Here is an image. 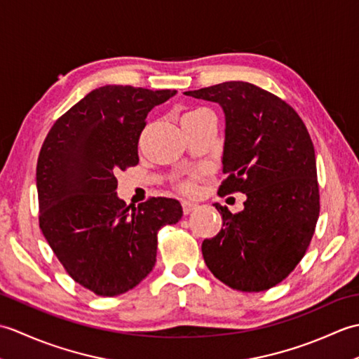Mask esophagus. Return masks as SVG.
Listing matches in <instances>:
<instances>
[{
	"label": "esophagus",
	"instance_id": "1",
	"mask_svg": "<svg viewBox=\"0 0 359 359\" xmlns=\"http://www.w3.org/2000/svg\"><path fill=\"white\" fill-rule=\"evenodd\" d=\"M182 207H184L185 215H189V212L194 211L197 207H199V205H197L196 202H191V201H184L182 202Z\"/></svg>",
	"mask_w": 359,
	"mask_h": 359
}]
</instances>
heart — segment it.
I'll list each match as a JSON object with an SVG mask.
<instances>
[{
  "label": "heart",
  "mask_w": 359,
  "mask_h": 359,
  "mask_svg": "<svg viewBox=\"0 0 359 359\" xmlns=\"http://www.w3.org/2000/svg\"><path fill=\"white\" fill-rule=\"evenodd\" d=\"M187 189H188V188H187Z\"/></svg>",
  "instance_id": "obj_1"
}]
</instances>
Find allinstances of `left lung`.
Listing matches in <instances>:
<instances>
[{
  "instance_id": "left-lung-1",
  "label": "left lung",
  "mask_w": 359,
  "mask_h": 359,
  "mask_svg": "<svg viewBox=\"0 0 359 359\" xmlns=\"http://www.w3.org/2000/svg\"><path fill=\"white\" fill-rule=\"evenodd\" d=\"M225 114L219 194L247 196L236 212L216 203L222 230L205 239V264L224 284L264 292L284 280L306 255L319 217L315 148L297 112L247 81L187 90Z\"/></svg>"
}]
</instances>
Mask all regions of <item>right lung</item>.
Returning a JSON list of instances; mask_svg holds the SVG:
<instances>
[{"label":"right lung","instance_id":"1","mask_svg":"<svg viewBox=\"0 0 359 359\" xmlns=\"http://www.w3.org/2000/svg\"><path fill=\"white\" fill-rule=\"evenodd\" d=\"M177 90L106 85L63 114L36 163L40 228L69 276L98 296H117L151 273L157 233L179 222L175 199L152 197L129 210L117 171L139 163L148 112Z\"/></svg>","mask_w":359,"mask_h":359}]
</instances>
